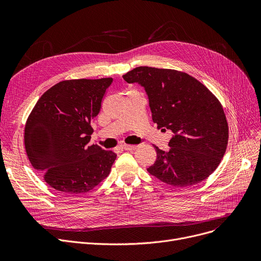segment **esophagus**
<instances>
[{
	"instance_id": "esophagus-1",
	"label": "esophagus",
	"mask_w": 261,
	"mask_h": 261,
	"mask_svg": "<svg viewBox=\"0 0 261 261\" xmlns=\"http://www.w3.org/2000/svg\"><path fill=\"white\" fill-rule=\"evenodd\" d=\"M121 148L123 149V150H135L136 148H138V146H135V145H122L121 146Z\"/></svg>"
}]
</instances>
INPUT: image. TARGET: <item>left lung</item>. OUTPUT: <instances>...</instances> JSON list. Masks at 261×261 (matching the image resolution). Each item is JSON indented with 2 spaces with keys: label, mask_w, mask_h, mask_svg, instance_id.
<instances>
[{
  "label": "left lung",
  "mask_w": 261,
  "mask_h": 261,
  "mask_svg": "<svg viewBox=\"0 0 261 261\" xmlns=\"http://www.w3.org/2000/svg\"><path fill=\"white\" fill-rule=\"evenodd\" d=\"M122 78L145 88L153 122L159 129L173 132L169 151L154 146L156 161L148 172L177 187L208 177L220 164L228 142V123L216 96L195 77L170 68L139 66Z\"/></svg>",
  "instance_id": "8db88e82"
}]
</instances>
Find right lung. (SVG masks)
Returning a JSON list of instances; mask_svg holds the SVG:
<instances>
[{
	"label": "right lung",
	"mask_w": 261,
	"mask_h": 261,
	"mask_svg": "<svg viewBox=\"0 0 261 261\" xmlns=\"http://www.w3.org/2000/svg\"><path fill=\"white\" fill-rule=\"evenodd\" d=\"M112 82L111 77L60 81L41 96L26 120L27 156L43 180L61 193H88L111 171L116 153L89 142L91 120Z\"/></svg>",
	"instance_id": "1"
}]
</instances>
